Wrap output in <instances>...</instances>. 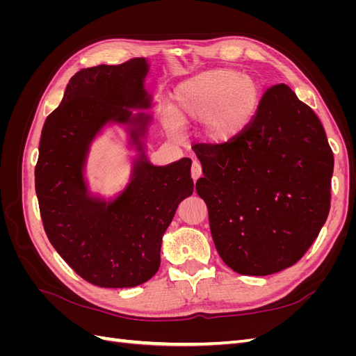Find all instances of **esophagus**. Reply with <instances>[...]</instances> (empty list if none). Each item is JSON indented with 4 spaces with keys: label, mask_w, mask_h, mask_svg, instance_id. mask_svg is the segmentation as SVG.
<instances>
[{
    "label": "esophagus",
    "mask_w": 356,
    "mask_h": 356,
    "mask_svg": "<svg viewBox=\"0 0 356 356\" xmlns=\"http://www.w3.org/2000/svg\"><path fill=\"white\" fill-rule=\"evenodd\" d=\"M202 177V166L199 161H193L191 165V178L193 181H197Z\"/></svg>",
    "instance_id": "esophagus-1"
}]
</instances>
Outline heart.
Instances as JSON below:
<instances>
[{"instance_id":"b5f03b06","label":"heart","mask_w":356,"mask_h":356,"mask_svg":"<svg viewBox=\"0 0 356 356\" xmlns=\"http://www.w3.org/2000/svg\"><path fill=\"white\" fill-rule=\"evenodd\" d=\"M258 106V86L234 70H209L179 83L170 108L161 111L168 134L179 135L187 124L203 123L212 143H227L251 122Z\"/></svg>"}]
</instances>
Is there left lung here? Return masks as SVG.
Segmentation results:
<instances>
[{
    "instance_id": "1",
    "label": "left lung",
    "mask_w": 356,
    "mask_h": 356,
    "mask_svg": "<svg viewBox=\"0 0 356 356\" xmlns=\"http://www.w3.org/2000/svg\"><path fill=\"white\" fill-rule=\"evenodd\" d=\"M193 149L203 170L196 191L222 261L246 276L296 264L318 238L331 200L334 157L314 110L276 84L238 136Z\"/></svg>"
}]
</instances>
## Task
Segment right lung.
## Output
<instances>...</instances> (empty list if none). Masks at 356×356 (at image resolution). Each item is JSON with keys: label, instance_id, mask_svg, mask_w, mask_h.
Masks as SVG:
<instances>
[{"label": "right lung", "instance_id": "add662e5", "mask_svg": "<svg viewBox=\"0 0 356 356\" xmlns=\"http://www.w3.org/2000/svg\"><path fill=\"white\" fill-rule=\"evenodd\" d=\"M148 70L144 58L80 70L41 131L35 191L42 225L58 254L96 286L132 288L157 273L161 238L195 187L191 159L153 166L145 156L141 138L152 117L131 110L152 106ZM108 122L128 127L138 157L128 187L105 201L90 195L83 168L94 136Z\"/></svg>", "mask_w": 356, "mask_h": 356}]
</instances>
